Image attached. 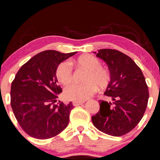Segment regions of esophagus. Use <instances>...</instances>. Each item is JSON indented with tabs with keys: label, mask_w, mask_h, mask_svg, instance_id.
Wrapping results in <instances>:
<instances>
[{
	"label": "esophagus",
	"mask_w": 160,
	"mask_h": 160,
	"mask_svg": "<svg viewBox=\"0 0 160 160\" xmlns=\"http://www.w3.org/2000/svg\"><path fill=\"white\" fill-rule=\"evenodd\" d=\"M83 103H84V101H73V105L74 106V107L80 106Z\"/></svg>",
	"instance_id": "1"
}]
</instances>
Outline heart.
<instances>
[{"label":"heart","instance_id":"b5f03b06","mask_svg":"<svg viewBox=\"0 0 160 160\" xmlns=\"http://www.w3.org/2000/svg\"><path fill=\"white\" fill-rule=\"evenodd\" d=\"M78 67L87 70L83 82L85 84L72 83L64 89L65 97L74 101H84L96 93L97 87L106 89L112 80V73L102 62L90 54L83 55L75 60ZM56 77L61 84L67 85L73 80V69L69 62L63 61L57 67Z\"/></svg>","mask_w":160,"mask_h":160}]
</instances>
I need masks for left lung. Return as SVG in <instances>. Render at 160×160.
<instances>
[{
    "label": "left lung",
    "mask_w": 160,
    "mask_h": 160,
    "mask_svg": "<svg viewBox=\"0 0 160 160\" xmlns=\"http://www.w3.org/2000/svg\"><path fill=\"white\" fill-rule=\"evenodd\" d=\"M97 57L107 63L112 73L104 94L112 101L99 100L100 111L92 122L104 133L123 136L137 127L147 110L149 94L145 77L137 63L119 50H99Z\"/></svg>",
    "instance_id": "obj_1"
}]
</instances>
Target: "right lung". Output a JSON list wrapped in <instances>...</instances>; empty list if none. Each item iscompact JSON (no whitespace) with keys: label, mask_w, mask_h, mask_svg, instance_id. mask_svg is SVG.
<instances>
[{"label":"right lung","mask_w":160,"mask_h":160,"mask_svg":"<svg viewBox=\"0 0 160 160\" xmlns=\"http://www.w3.org/2000/svg\"><path fill=\"white\" fill-rule=\"evenodd\" d=\"M76 52L63 53L45 50L20 68L11 83V105L15 118L28 135L50 139L68 125L72 102L55 104L61 87L58 84L57 67Z\"/></svg>","instance_id":"obj_1"}]
</instances>
